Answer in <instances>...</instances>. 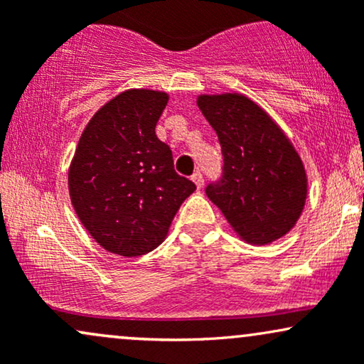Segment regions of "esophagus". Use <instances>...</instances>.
Wrapping results in <instances>:
<instances>
[{"mask_svg":"<svg viewBox=\"0 0 364 364\" xmlns=\"http://www.w3.org/2000/svg\"><path fill=\"white\" fill-rule=\"evenodd\" d=\"M191 179H193V183L196 185V188H202L203 186V174L200 173V171H196V173H193V176H191Z\"/></svg>","mask_w":364,"mask_h":364,"instance_id":"obj_1","label":"esophagus"}]
</instances>
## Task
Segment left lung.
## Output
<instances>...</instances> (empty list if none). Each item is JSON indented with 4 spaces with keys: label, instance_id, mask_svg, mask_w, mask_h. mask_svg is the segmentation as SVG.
<instances>
[{
    "label": "left lung",
    "instance_id": "8db88e82",
    "mask_svg": "<svg viewBox=\"0 0 364 364\" xmlns=\"http://www.w3.org/2000/svg\"><path fill=\"white\" fill-rule=\"evenodd\" d=\"M196 104L219 136L224 162L220 178L207 185V196L248 243L282 237L306 200V173L298 152L245 95H200Z\"/></svg>",
    "mask_w": 364,
    "mask_h": 364
}]
</instances>
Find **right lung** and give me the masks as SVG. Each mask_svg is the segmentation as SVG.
Returning <instances> with one entry per match:
<instances>
[{
    "label": "right lung",
    "mask_w": 364,
    "mask_h": 364,
    "mask_svg": "<svg viewBox=\"0 0 364 364\" xmlns=\"http://www.w3.org/2000/svg\"><path fill=\"white\" fill-rule=\"evenodd\" d=\"M166 104L164 92H123L95 112L78 141L70 196L90 236L111 253L140 257L157 248L196 190L156 135Z\"/></svg>",
    "instance_id": "1"
}]
</instances>
